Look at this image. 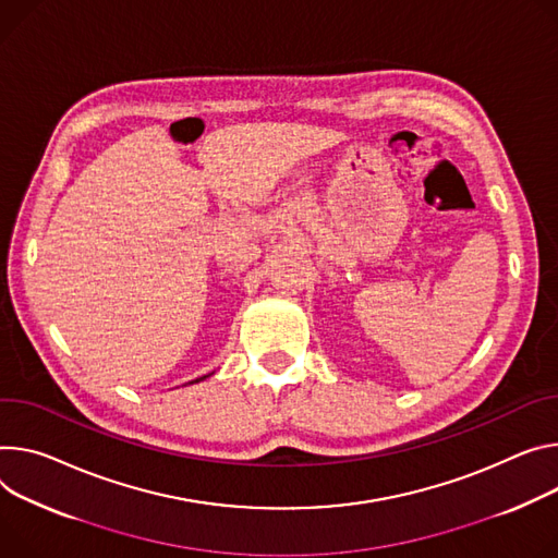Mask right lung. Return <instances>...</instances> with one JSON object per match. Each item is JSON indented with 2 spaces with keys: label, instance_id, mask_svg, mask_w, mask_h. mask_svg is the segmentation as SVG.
<instances>
[{
  "label": "right lung",
  "instance_id": "obj_1",
  "mask_svg": "<svg viewBox=\"0 0 558 558\" xmlns=\"http://www.w3.org/2000/svg\"><path fill=\"white\" fill-rule=\"evenodd\" d=\"M202 378H207V376H202ZM202 378H197V380H202ZM197 380H191V383H197Z\"/></svg>",
  "mask_w": 558,
  "mask_h": 558
}]
</instances>
